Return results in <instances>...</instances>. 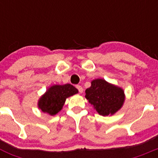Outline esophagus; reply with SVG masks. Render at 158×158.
I'll use <instances>...</instances> for the list:
<instances>
[{
    "label": "esophagus",
    "mask_w": 158,
    "mask_h": 158,
    "mask_svg": "<svg viewBox=\"0 0 158 158\" xmlns=\"http://www.w3.org/2000/svg\"><path fill=\"white\" fill-rule=\"evenodd\" d=\"M77 89H78V91H79V93H83V88H82L81 85H77Z\"/></svg>",
    "instance_id": "esophagus-1"
}]
</instances>
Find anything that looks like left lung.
Masks as SVG:
<instances>
[{
  "mask_svg": "<svg viewBox=\"0 0 158 158\" xmlns=\"http://www.w3.org/2000/svg\"><path fill=\"white\" fill-rule=\"evenodd\" d=\"M85 98L99 115H112L120 110L125 101V93L121 87L109 83L102 78L91 81L85 90Z\"/></svg>",
  "mask_w": 158,
  "mask_h": 158,
  "instance_id": "1",
  "label": "left lung"
}]
</instances>
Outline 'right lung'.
Here are the masks:
<instances>
[{
	"mask_svg": "<svg viewBox=\"0 0 158 158\" xmlns=\"http://www.w3.org/2000/svg\"><path fill=\"white\" fill-rule=\"evenodd\" d=\"M77 93L78 90L70 84L54 85L40 96L38 100V107L43 112L53 116L62 109L67 98Z\"/></svg>",
	"mask_w": 158,
	"mask_h": 158,
	"instance_id": "right-lung-1",
	"label": "right lung"
}]
</instances>
